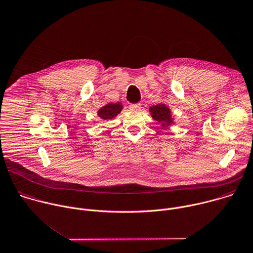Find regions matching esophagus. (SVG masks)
I'll return each mask as SVG.
<instances>
[{
	"mask_svg": "<svg viewBox=\"0 0 253 253\" xmlns=\"http://www.w3.org/2000/svg\"><path fill=\"white\" fill-rule=\"evenodd\" d=\"M130 110L132 111H139L141 109V103H132L130 104Z\"/></svg>",
	"mask_w": 253,
	"mask_h": 253,
	"instance_id": "1",
	"label": "esophagus"
}]
</instances>
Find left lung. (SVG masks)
<instances>
[{
  "instance_id": "obj_1",
  "label": "left lung",
  "mask_w": 253,
  "mask_h": 253,
  "mask_svg": "<svg viewBox=\"0 0 253 253\" xmlns=\"http://www.w3.org/2000/svg\"><path fill=\"white\" fill-rule=\"evenodd\" d=\"M149 111L151 113L152 118L154 120L160 122L161 126L163 128L168 129L172 125H174V123H175L174 115L168 105H166L164 103H159V104H156V105H153L152 107H150Z\"/></svg>"
}]
</instances>
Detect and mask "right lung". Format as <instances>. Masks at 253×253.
Wrapping results in <instances>:
<instances>
[{
    "label": "right lung",
    "instance_id": "add662e5",
    "mask_svg": "<svg viewBox=\"0 0 253 253\" xmlns=\"http://www.w3.org/2000/svg\"><path fill=\"white\" fill-rule=\"evenodd\" d=\"M123 109V105L121 102L117 103H107L104 106H102L98 111L97 115L102 120H108L115 118Z\"/></svg>",
    "mask_w": 253,
    "mask_h": 253
}]
</instances>
